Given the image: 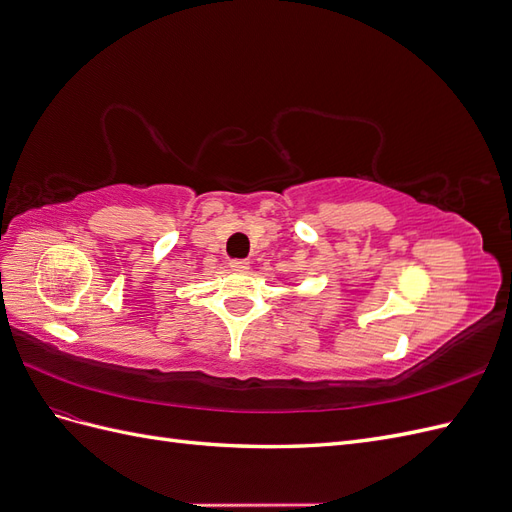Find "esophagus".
I'll list each match as a JSON object with an SVG mask.
<instances>
[{"label":"esophagus","mask_w":512,"mask_h":512,"mask_svg":"<svg viewBox=\"0 0 512 512\" xmlns=\"http://www.w3.org/2000/svg\"><path fill=\"white\" fill-rule=\"evenodd\" d=\"M228 267H230L232 271H237V273H245L247 269H250V262L243 260V258H232V260L228 262Z\"/></svg>","instance_id":"34e87169"}]
</instances>
